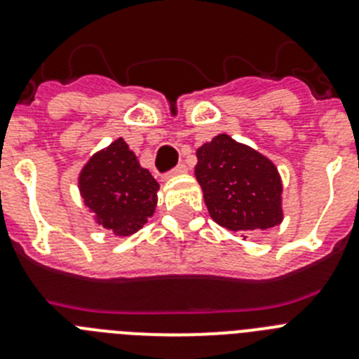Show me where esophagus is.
I'll list each match as a JSON object with an SVG mask.
<instances>
[{
	"instance_id": "esophagus-1",
	"label": "esophagus",
	"mask_w": 359,
	"mask_h": 359,
	"mask_svg": "<svg viewBox=\"0 0 359 359\" xmlns=\"http://www.w3.org/2000/svg\"><path fill=\"white\" fill-rule=\"evenodd\" d=\"M183 172H187V167L183 163H180V165H176L172 170H170L169 176H180V174H183Z\"/></svg>"
}]
</instances>
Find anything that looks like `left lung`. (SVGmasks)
Returning <instances> with one entry per match:
<instances>
[{
  "label": "left lung",
  "mask_w": 359,
  "mask_h": 359,
  "mask_svg": "<svg viewBox=\"0 0 359 359\" xmlns=\"http://www.w3.org/2000/svg\"><path fill=\"white\" fill-rule=\"evenodd\" d=\"M196 156V180L219 226L248 233L282 223V180L273 161L228 135L203 144Z\"/></svg>",
  "instance_id": "8db88e82"
}]
</instances>
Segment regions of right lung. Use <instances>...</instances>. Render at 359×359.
Masks as SVG:
<instances>
[{"instance_id": "1", "label": "right lung", "mask_w": 359, "mask_h": 359, "mask_svg": "<svg viewBox=\"0 0 359 359\" xmlns=\"http://www.w3.org/2000/svg\"><path fill=\"white\" fill-rule=\"evenodd\" d=\"M158 182L118 138L90 158L79 174V190L95 221L115 236L144 228L158 203Z\"/></svg>"}]
</instances>
